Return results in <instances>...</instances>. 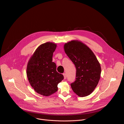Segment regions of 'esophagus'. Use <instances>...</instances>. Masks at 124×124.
I'll use <instances>...</instances> for the list:
<instances>
[{"label": "esophagus", "mask_w": 124, "mask_h": 124, "mask_svg": "<svg viewBox=\"0 0 124 124\" xmlns=\"http://www.w3.org/2000/svg\"><path fill=\"white\" fill-rule=\"evenodd\" d=\"M63 76H64V79H66V77H67L66 74V73H63Z\"/></svg>", "instance_id": "esophagus-1"}]
</instances>
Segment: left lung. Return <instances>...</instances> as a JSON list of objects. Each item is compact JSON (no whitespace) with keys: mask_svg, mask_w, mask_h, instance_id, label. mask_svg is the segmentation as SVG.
Masks as SVG:
<instances>
[{"mask_svg":"<svg viewBox=\"0 0 124 124\" xmlns=\"http://www.w3.org/2000/svg\"><path fill=\"white\" fill-rule=\"evenodd\" d=\"M66 54L76 68V80L71 84L73 92L80 97L91 94L100 80V64L93 51L78 40H72L64 46Z\"/></svg>","mask_w":124,"mask_h":124,"instance_id":"1","label":"left lung"}]
</instances>
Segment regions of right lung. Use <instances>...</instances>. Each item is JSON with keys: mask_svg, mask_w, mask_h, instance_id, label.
I'll list each match as a JSON object with an SVG mask.
<instances>
[{"mask_svg": "<svg viewBox=\"0 0 124 124\" xmlns=\"http://www.w3.org/2000/svg\"><path fill=\"white\" fill-rule=\"evenodd\" d=\"M56 44L46 42L40 45L28 62L26 74L30 85L35 91L44 96H49L58 90L57 85L64 79L56 71V65L52 62Z\"/></svg>", "mask_w": 124, "mask_h": 124, "instance_id": "right-lung-1", "label": "right lung"}]
</instances>
